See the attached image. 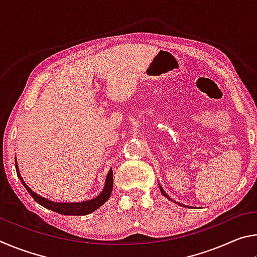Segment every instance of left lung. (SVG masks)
I'll use <instances>...</instances> for the list:
<instances>
[{"mask_svg":"<svg viewBox=\"0 0 257 257\" xmlns=\"http://www.w3.org/2000/svg\"><path fill=\"white\" fill-rule=\"evenodd\" d=\"M159 186H160V190H161V193H162V195H163V196H165V197H167V198H169V199H171L170 197H169L168 196V195H167V193H165V191L163 190V188H162V187H161V185H160V182H159ZM173 202V201H172ZM175 203H177V202H175ZM177 204H179V205H182V204H180V203H177ZM182 206H185V207H189L188 205H182Z\"/></svg>","mask_w":257,"mask_h":257,"instance_id":"8db88e82","label":"left lung"}]
</instances>
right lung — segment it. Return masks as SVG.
Wrapping results in <instances>:
<instances>
[{
  "label": "right lung",
  "instance_id": "1",
  "mask_svg": "<svg viewBox=\"0 0 257 257\" xmlns=\"http://www.w3.org/2000/svg\"><path fill=\"white\" fill-rule=\"evenodd\" d=\"M16 170H17V175H18L19 179L21 181V184L24 185V187L27 189L28 193L32 195V197L35 199V201L40 204V205L49 208L51 211L60 213V214H64V215H86L94 212L95 210H97L98 207H101L103 204L110 198L112 188H113V172H112V169H110V171H108L106 176L105 184H104V188L98 196L92 199H88V201H85V202H71V203L53 202L45 197L40 196V195L36 194L34 190L29 188L27 184L24 181L23 177L20 175L18 163H17V159H16Z\"/></svg>",
  "mask_w": 257,
  "mask_h": 257
}]
</instances>
